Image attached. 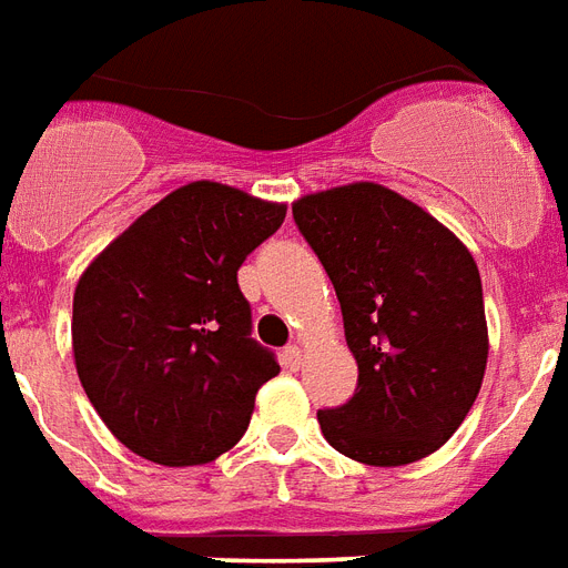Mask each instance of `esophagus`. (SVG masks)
I'll return each instance as SVG.
<instances>
[{
  "label": "esophagus",
  "mask_w": 568,
  "mask_h": 568,
  "mask_svg": "<svg viewBox=\"0 0 568 568\" xmlns=\"http://www.w3.org/2000/svg\"><path fill=\"white\" fill-rule=\"evenodd\" d=\"M281 359H284V368L300 371L302 362H305V353H302L300 344H293V347H287L284 353H281Z\"/></svg>",
  "instance_id": "34e87169"
}]
</instances>
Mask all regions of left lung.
I'll use <instances>...</instances> for the list:
<instances>
[{"label":"left lung","mask_w":568,"mask_h":568,"mask_svg":"<svg viewBox=\"0 0 568 568\" xmlns=\"http://www.w3.org/2000/svg\"><path fill=\"white\" fill-rule=\"evenodd\" d=\"M293 219L320 257L359 365L356 395L317 422L332 449L404 467L458 430L488 365V320L470 248L377 182L314 191Z\"/></svg>","instance_id":"8db88e82"}]
</instances>
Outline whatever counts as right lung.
<instances>
[{
	"mask_svg": "<svg viewBox=\"0 0 568 568\" xmlns=\"http://www.w3.org/2000/svg\"><path fill=\"white\" fill-rule=\"evenodd\" d=\"M287 203L187 182L146 209L74 287L77 377L122 446L161 467L233 449L260 386L278 374L251 335L236 272Z\"/></svg>",
	"mask_w": 568,
	"mask_h": 568,
	"instance_id": "1",
	"label": "right lung"
}]
</instances>
